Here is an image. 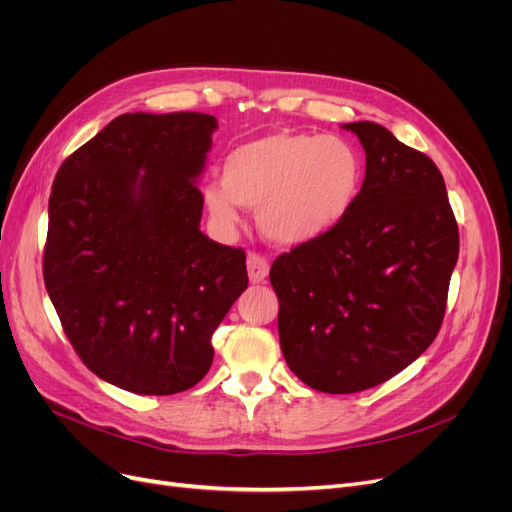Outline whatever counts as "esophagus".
Returning a JSON list of instances; mask_svg holds the SVG:
<instances>
[{
	"instance_id": "34e87169",
	"label": "esophagus",
	"mask_w": 512,
	"mask_h": 512,
	"mask_svg": "<svg viewBox=\"0 0 512 512\" xmlns=\"http://www.w3.org/2000/svg\"><path fill=\"white\" fill-rule=\"evenodd\" d=\"M247 275H250L252 284H260L267 280L269 275V260L260 254H247Z\"/></svg>"
}]
</instances>
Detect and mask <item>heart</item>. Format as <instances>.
<instances>
[{
	"label": "heart",
	"mask_w": 512,
	"mask_h": 512,
	"mask_svg": "<svg viewBox=\"0 0 512 512\" xmlns=\"http://www.w3.org/2000/svg\"><path fill=\"white\" fill-rule=\"evenodd\" d=\"M365 160L346 138L280 130L232 149L222 181L205 185L209 213L224 226L239 205L258 209V226L280 245H303L329 235L359 203Z\"/></svg>",
	"instance_id": "b5f03b06"
}]
</instances>
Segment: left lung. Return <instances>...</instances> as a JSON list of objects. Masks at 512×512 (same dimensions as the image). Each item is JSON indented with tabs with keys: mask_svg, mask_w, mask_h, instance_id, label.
I'll return each mask as SVG.
<instances>
[{
	"mask_svg": "<svg viewBox=\"0 0 512 512\" xmlns=\"http://www.w3.org/2000/svg\"><path fill=\"white\" fill-rule=\"evenodd\" d=\"M359 203L329 235L275 258L277 331L290 371L331 395L378 386L436 339L459 256L438 166L374 121Z\"/></svg>",
	"mask_w": 512,
	"mask_h": 512,
	"instance_id": "obj_1",
	"label": "left lung"
}]
</instances>
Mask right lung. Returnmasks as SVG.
I'll return each instance as SVG.
<instances>
[{
  "instance_id": "right-lung-1",
  "label": "right lung",
  "mask_w": 512,
  "mask_h": 512,
  "mask_svg": "<svg viewBox=\"0 0 512 512\" xmlns=\"http://www.w3.org/2000/svg\"><path fill=\"white\" fill-rule=\"evenodd\" d=\"M215 130L205 113H126L55 175L46 292L81 361L123 391L203 380L211 335L247 288L245 252L200 232Z\"/></svg>"
}]
</instances>
